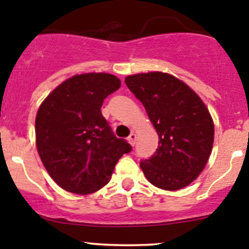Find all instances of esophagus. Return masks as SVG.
<instances>
[{"instance_id":"34e87169","label":"esophagus","mask_w":249,"mask_h":249,"mask_svg":"<svg viewBox=\"0 0 249 249\" xmlns=\"http://www.w3.org/2000/svg\"><path fill=\"white\" fill-rule=\"evenodd\" d=\"M136 139H137L136 134H134V132H131V134H130V136L127 137V141H129L130 144L135 145V143H136Z\"/></svg>"}]
</instances>
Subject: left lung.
Instances as JSON below:
<instances>
[{"mask_svg":"<svg viewBox=\"0 0 249 249\" xmlns=\"http://www.w3.org/2000/svg\"><path fill=\"white\" fill-rule=\"evenodd\" d=\"M159 135V145L140 162L147 179L164 190H178L196 179L212 150L214 125L202 100L169 73L148 72L125 78Z\"/></svg>","mask_w":249,"mask_h":249,"instance_id":"left-lung-1","label":"left lung"}]
</instances>
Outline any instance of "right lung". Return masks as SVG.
I'll list each match as a JSON object with an SVG mask.
<instances>
[{"label": "right lung", "mask_w": 249, "mask_h": 249, "mask_svg": "<svg viewBox=\"0 0 249 249\" xmlns=\"http://www.w3.org/2000/svg\"><path fill=\"white\" fill-rule=\"evenodd\" d=\"M119 88L113 74H77L42 102L35 123L37 150L62 189L80 195L97 192L109 182L118 160L131 152L101 113L104 100Z\"/></svg>", "instance_id": "right-lung-1"}]
</instances>
